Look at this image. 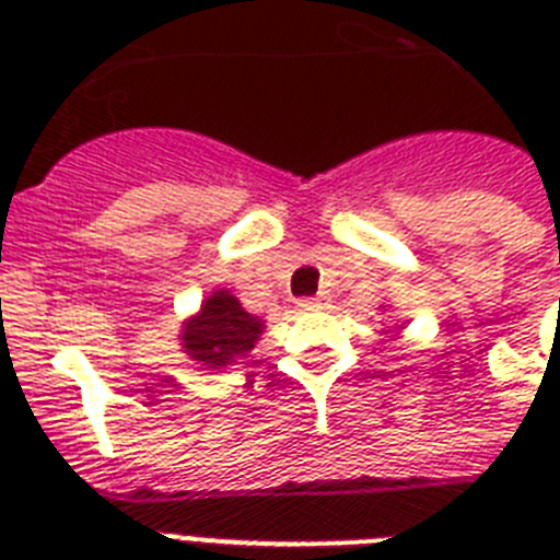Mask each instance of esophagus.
<instances>
[{
  "mask_svg": "<svg viewBox=\"0 0 560 560\" xmlns=\"http://www.w3.org/2000/svg\"><path fill=\"white\" fill-rule=\"evenodd\" d=\"M319 305H323V300H319V296H308V300H300V303H296V308L314 311V308H319Z\"/></svg>",
  "mask_w": 560,
  "mask_h": 560,
  "instance_id": "1",
  "label": "esophagus"
}]
</instances>
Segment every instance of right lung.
<instances>
[{
    "mask_svg": "<svg viewBox=\"0 0 560 560\" xmlns=\"http://www.w3.org/2000/svg\"><path fill=\"white\" fill-rule=\"evenodd\" d=\"M264 334V319L252 316L226 289L212 291L201 311L182 328V348L192 361L210 370H224L246 359Z\"/></svg>",
    "mask_w": 560,
    "mask_h": 560,
    "instance_id": "obj_1",
    "label": "right lung"
}]
</instances>
